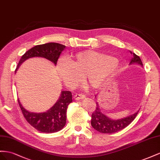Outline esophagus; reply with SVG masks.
I'll list each match as a JSON object with an SVG mask.
<instances>
[{"instance_id": "1", "label": "esophagus", "mask_w": 160, "mask_h": 160, "mask_svg": "<svg viewBox=\"0 0 160 160\" xmlns=\"http://www.w3.org/2000/svg\"><path fill=\"white\" fill-rule=\"evenodd\" d=\"M84 97H85V96L81 94H75L74 95V97H73V98H74V99L76 100L83 99Z\"/></svg>"}]
</instances>
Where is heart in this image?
Listing matches in <instances>:
<instances>
[{
  "label": "heart",
  "instance_id": "heart-1",
  "mask_svg": "<svg viewBox=\"0 0 160 160\" xmlns=\"http://www.w3.org/2000/svg\"><path fill=\"white\" fill-rule=\"evenodd\" d=\"M58 70L68 86L74 88L81 82V75L90 88L102 86L118 71L116 58L94 50H84L70 57L61 58L58 62Z\"/></svg>",
  "mask_w": 160,
  "mask_h": 160
}]
</instances>
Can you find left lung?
<instances>
[{"label": "left lung", "instance_id": "left-lung-1", "mask_svg": "<svg viewBox=\"0 0 160 160\" xmlns=\"http://www.w3.org/2000/svg\"><path fill=\"white\" fill-rule=\"evenodd\" d=\"M130 53L133 56V58L130 62V64L138 63V64L143 66V63L140 58L134 53H132L131 52H130ZM138 112L139 111L134 113L133 115L121 118V119H111L101 112L98 104L97 102V108H96L94 112L92 114L91 125L95 130H97L100 133H113L125 129L126 127L128 126L135 119Z\"/></svg>", "mask_w": 160, "mask_h": 160}]
</instances>
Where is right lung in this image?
I'll use <instances>...</instances> for the list:
<instances>
[{"instance_id": "add662e5", "label": "right lung", "mask_w": 160, "mask_h": 160, "mask_svg": "<svg viewBox=\"0 0 160 160\" xmlns=\"http://www.w3.org/2000/svg\"><path fill=\"white\" fill-rule=\"evenodd\" d=\"M66 48L65 45L58 43H48L38 45L32 48L22 56L17 66L15 72L27 59L34 57L44 58L57 64L61 53ZM72 102V95L70 91H62L60 97L54 105L46 112H31L22 106L19 99V104L22 115L27 121L35 129L42 133H51L60 131L66 122V112L68 106Z\"/></svg>"}]
</instances>
